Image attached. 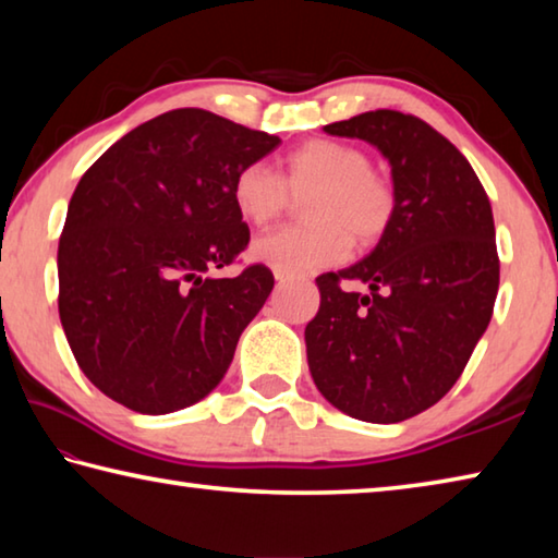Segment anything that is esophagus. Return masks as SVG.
<instances>
[{"instance_id":"esophagus-1","label":"esophagus","mask_w":558,"mask_h":558,"mask_svg":"<svg viewBox=\"0 0 558 558\" xmlns=\"http://www.w3.org/2000/svg\"><path fill=\"white\" fill-rule=\"evenodd\" d=\"M272 276H276V280H278V282H286V280H290V278H292L290 272H286V270H278V268L272 270Z\"/></svg>"}]
</instances>
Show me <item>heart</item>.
<instances>
[{"label":"heart","instance_id":"obj_1","mask_svg":"<svg viewBox=\"0 0 558 558\" xmlns=\"http://www.w3.org/2000/svg\"><path fill=\"white\" fill-rule=\"evenodd\" d=\"M305 202L307 226L260 235L253 258L290 276L342 260L349 243L372 245L391 229L396 189L376 174L364 149L337 140H310L282 159L280 174L251 162L235 172L231 202L251 226H268L295 199Z\"/></svg>","mask_w":558,"mask_h":558}]
</instances>
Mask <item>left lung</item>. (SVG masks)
<instances>
[{
	"mask_svg": "<svg viewBox=\"0 0 558 558\" xmlns=\"http://www.w3.org/2000/svg\"><path fill=\"white\" fill-rule=\"evenodd\" d=\"M325 132L379 147L399 204L369 256L317 276L307 364L339 411L399 423L452 389L489 325L499 288L493 206L475 169L426 120L369 110Z\"/></svg>",
	"mask_w": 558,
	"mask_h": 558,
	"instance_id": "left-lung-1",
	"label": "left lung"
}]
</instances>
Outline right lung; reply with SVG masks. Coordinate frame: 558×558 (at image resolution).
Listing matches in <instances>:
<instances>
[{"label":"right lung","mask_w":558,"mask_h":558,"mask_svg":"<svg viewBox=\"0 0 558 558\" xmlns=\"http://www.w3.org/2000/svg\"><path fill=\"white\" fill-rule=\"evenodd\" d=\"M278 145L179 108L130 130L81 177L59 241V315L81 372L112 401L162 415L223 379L276 282L263 263L211 276L251 241L231 182Z\"/></svg>","instance_id":"add662e5"}]
</instances>
